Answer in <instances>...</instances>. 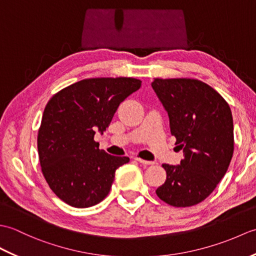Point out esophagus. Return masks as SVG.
Returning a JSON list of instances; mask_svg holds the SVG:
<instances>
[{
	"label": "esophagus",
	"instance_id": "34e87169",
	"mask_svg": "<svg viewBox=\"0 0 256 256\" xmlns=\"http://www.w3.org/2000/svg\"><path fill=\"white\" fill-rule=\"evenodd\" d=\"M135 160H136L138 162H140V164H143V165H152V164H154V162L145 160L140 158V157H135Z\"/></svg>",
	"mask_w": 256,
	"mask_h": 256
}]
</instances>
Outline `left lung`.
I'll use <instances>...</instances> for the list:
<instances>
[{
    "mask_svg": "<svg viewBox=\"0 0 256 256\" xmlns=\"http://www.w3.org/2000/svg\"><path fill=\"white\" fill-rule=\"evenodd\" d=\"M152 86L170 116L178 148L184 150L180 165H162L167 177L156 194L174 206H194L214 192L230 165L234 150L231 108L198 79L154 78Z\"/></svg>",
    "mask_w": 256,
    "mask_h": 256,
    "instance_id": "1",
    "label": "left lung"
}]
</instances>
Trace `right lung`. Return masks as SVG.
Instances as JSON below:
<instances>
[{
  "mask_svg": "<svg viewBox=\"0 0 256 256\" xmlns=\"http://www.w3.org/2000/svg\"><path fill=\"white\" fill-rule=\"evenodd\" d=\"M142 81L130 77L84 79L47 102L37 135L42 175L59 199L76 208L101 202L116 170L128 162L99 150L96 130L106 131L118 108Z\"/></svg>",
  "mask_w": 256,
  "mask_h": 256,
  "instance_id": "obj_1",
  "label": "right lung"
}]
</instances>
